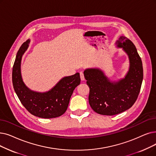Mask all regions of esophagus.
Masks as SVG:
<instances>
[{
	"mask_svg": "<svg viewBox=\"0 0 156 156\" xmlns=\"http://www.w3.org/2000/svg\"><path fill=\"white\" fill-rule=\"evenodd\" d=\"M80 78H81V80L82 81H84L85 80V77H84V74L82 72H80Z\"/></svg>",
	"mask_w": 156,
	"mask_h": 156,
	"instance_id": "1",
	"label": "esophagus"
}]
</instances>
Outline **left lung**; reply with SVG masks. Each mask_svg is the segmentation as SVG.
<instances>
[{
  "mask_svg": "<svg viewBox=\"0 0 156 156\" xmlns=\"http://www.w3.org/2000/svg\"><path fill=\"white\" fill-rule=\"evenodd\" d=\"M116 44L129 60V68L124 78L112 82L99 68L86 69L83 72L90 89V106L103 115H114L130 108L138 98L144 78L141 59L131 41L120 36Z\"/></svg>",
  "mask_w": 156,
  "mask_h": 156,
  "instance_id": "1",
  "label": "left lung"
}]
</instances>
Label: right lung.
Here are the masks:
<instances>
[{"mask_svg": "<svg viewBox=\"0 0 156 156\" xmlns=\"http://www.w3.org/2000/svg\"><path fill=\"white\" fill-rule=\"evenodd\" d=\"M29 43V39L23 43L16 54L12 73L14 90L20 102L33 115L43 119L61 116L67 110L74 89L80 83V73L64 77L48 92L31 90L23 82L20 67L22 56Z\"/></svg>", "mask_w": 156, "mask_h": 156, "instance_id": "right-lung-1", "label": "right lung"}]
</instances>
